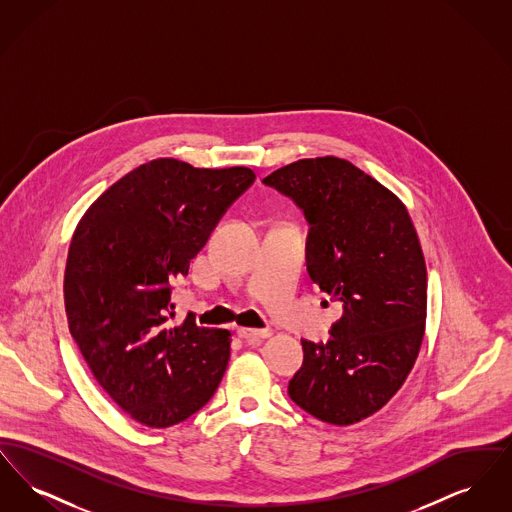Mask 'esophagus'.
Masks as SVG:
<instances>
[{
	"label": "esophagus",
	"instance_id": "esophagus-1",
	"mask_svg": "<svg viewBox=\"0 0 512 512\" xmlns=\"http://www.w3.org/2000/svg\"><path fill=\"white\" fill-rule=\"evenodd\" d=\"M238 334H240V338H244L245 341H257L265 340V338H268V336L272 334V330H257V328H238Z\"/></svg>",
	"mask_w": 512,
	"mask_h": 512
}]
</instances>
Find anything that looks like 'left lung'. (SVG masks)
I'll return each mask as SVG.
<instances>
[{"instance_id":"obj_1","label":"left lung","mask_w":512,"mask_h":512,"mask_svg":"<svg viewBox=\"0 0 512 512\" xmlns=\"http://www.w3.org/2000/svg\"><path fill=\"white\" fill-rule=\"evenodd\" d=\"M263 182L303 209L309 276L341 305L330 340L303 341L288 393L322 422L357 424L403 386L424 338L428 276L413 220L397 195L334 155Z\"/></svg>"}]
</instances>
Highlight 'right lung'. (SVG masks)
I'll return each mask as SVG.
<instances>
[{"mask_svg": "<svg viewBox=\"0 0 512 512\" xmlns=\"http://www.w3.org/2000/svg\"><path fill=\"white\" fill-rule=\"evenodd\" d=\"M253 180L247 167L159 157L117 180L76 224L63 282L71 336L99 386L147 428L186 420L219 388L232 334L192 315L172 324L171 286Z\"/></svg>", "mask_w": 512, "mask_h": 512, "instance_id": "right-lung-1", "label": "right lung"}]
</instances>
